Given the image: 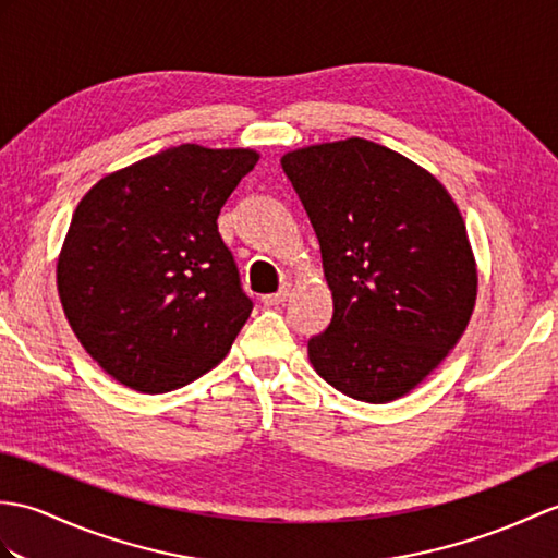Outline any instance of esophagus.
Returning a JSON list of instances; mask_svg holds the SVG:
<instances>
[{"label": "esophagus", "instance_id": "34e87169", "mask_svg": "<svg viewBox=\"0 0 558 558\" xmlns=\"http://www.w3.org/2000/svg\"><path fill=\"white\" fill-rule=\"evenodd\" d=\"M288 296H290V290L282 288V290L276 292V294H264V296H262V304H264V306H280L282 302H288Z\"/></svg>", "mask_w": 558, "mask_h": 558}]
</instances>
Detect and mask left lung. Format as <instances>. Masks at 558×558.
Wrapping results in <instances>:
<instances>
[{
	"instance_id": "1",
	"label": "left lung",
	"mask_w": 558,
	"mask_h": 558,
	"mask_svg": "<svg viewBox=\"0 0 558 558\" xmlns=\"http://www.w3.org/2000/svg\"><path fill=\"white\" fill-rule=\"evenodd\" d=\"M284 175L320 244L332 320L308 361L342 395L387 404L457 347L477 268L457 202L425 168L371 140L288 151Z\"/></svg>"
}]
</instances>
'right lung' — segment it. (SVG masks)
Instances as JSON below:
<instances>
[{"mask_svg": "<svg viewBox=\"0 0 558 558\" xmlns=\"http://www.w3.org/2000/svg\"><path fill=\"white\" fill-rule=\"evenodd\" d=\"M254 149L180 145L104 175L57 262L63 314L113 380L178 390L218 366L252 314L218 214Z\"/></svg>", "mask_w": 558, "mask_h": 558, "instance_id": "right-lung-1", "label": "right lung"}]
</instances>
